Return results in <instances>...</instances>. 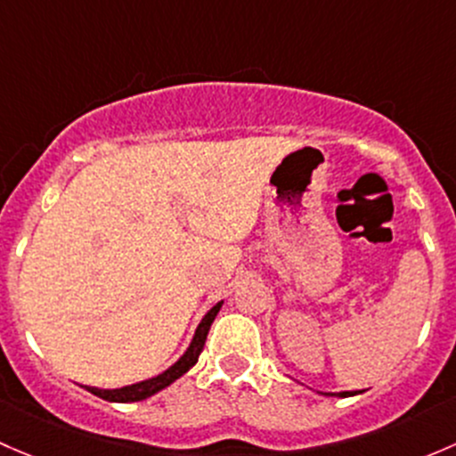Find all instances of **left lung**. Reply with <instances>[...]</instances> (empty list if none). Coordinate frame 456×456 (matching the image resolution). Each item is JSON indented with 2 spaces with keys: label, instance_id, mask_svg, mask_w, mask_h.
<instances>
[{
  "label": "left lung",
  "instance_id": "left-lung-1",
  "mask_svg": "<svg viewBox=\"0 0 456 456\" xmlns=\"http://www.w3.org/2000/svg\"><path fill=\"white\" fill-rule=\"evenodd\" d=\"M327 395H330V393H327ZM351 395H358V391H342V393H338V397H351Z\"/></svg>",
  "mask_w": 456,
  "mask_h": 456
}]
</instances>
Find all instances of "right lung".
<instances>
[{
  "mask_svg": "<svg viewBox=\"0 0 456 456\" xmlns=\"http://www.w3.org/2000/svg\"><path fill=\"white\" fill-rule=\"evenodd\" d=\"M222 305H224V300H219V303L215 305V307L210 309L204 318H201L200 327L195 330V336H193V340H191L186 354L182 355V358L177 360L173 367H168L167 370H164V373H159L151 379H144V382L131 384V387H123V388H96V387H86V388L89 393H94V395L102 397V400L123 402V403L125 402H142V400H147V397L156 395L158 391H162V388H167L168 384L175 382L177 378H182V375H184L186 370H189L197 362L201 349H204V342H206V336H208L210 325H213L215 316L219 314Z\"/></svg>",
  "mask_w": 456,
  "mask_h": 456,
  "instance_id": "obj_1",
  "label": "right lung"
}]
</instances>
